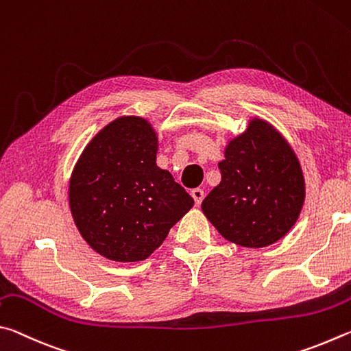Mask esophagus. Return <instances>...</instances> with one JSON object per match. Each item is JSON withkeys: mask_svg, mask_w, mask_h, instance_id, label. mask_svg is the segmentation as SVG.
<instances>
[{"mask_svg": "<svg viewBox=\"0 0 351 351\" xmlns=\"http://www.w3.org/2000/svg\"><path fill=\"white\" fill-rule=\"evenodd\" d=\"M191 195H193V199L195 202V205L199 206L202 204V200H204V197H205V191H204V189H200V188H195L191 191Z\"/></svg>", "mask_w": 351, "mask_h": 351, "instance_id": "obj_1", "label": "esophagus"}]
</instances>
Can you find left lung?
Here are the masks:
<instances>
[{
	"instance_id": "8db88e82",
	"label": "left lung",
	"mask_w": 351,
	"mask_h": 351,
	"mask_svg": "<svg viewBox=\"0 0 351 351\" xmlns=\"http://www.w3.org/2000/svg\"><path fill=\"white\" fill-rule=\"evenodd\" d=\"M222 180L202 202L220 236L243 248H265L298 222L305 202L299 158L271 123L254 117L225 146Z\"/></svg>"
}]
</instances>
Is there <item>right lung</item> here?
<instances>
[{"mask_svg": "<svg viewBox=\"0 0 351 351\" xmlns=\"http://www.w3.org/2000/svg\"><path fill=\"white\" fill-rule=\"evenodd\" d=\"M158 137L143 117L123 115L100 129L78 157L69 208L80 234L114 262L149 257L194 200L158 168Z\"/></svg>", "mask_w": 351, "mask_h": 351, "instance_id": "1", "label": "right lung"}]
</instances>
